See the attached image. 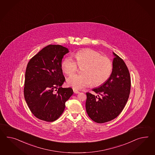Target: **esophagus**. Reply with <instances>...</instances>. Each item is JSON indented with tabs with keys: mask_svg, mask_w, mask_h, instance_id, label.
Returning a JSON list of instances; mask_svg holds the SVG:
<instances>
[{
	"mask_svg": "<svg viewBox=\"0 0 155 155\" xmlns=\"http://www.w3.org/2000/svg\"><path fill=\"white\" fill-rule=\"evenodd\" d=\"M73 92H74V94H78V93H80V92L78 90H75V89H73Z\"/></svg>",
	"mask_w": 155,
	"mask_h": 155,
	"instance_id": "34e87169",
	"label": "esophagus"
}]
</instances>
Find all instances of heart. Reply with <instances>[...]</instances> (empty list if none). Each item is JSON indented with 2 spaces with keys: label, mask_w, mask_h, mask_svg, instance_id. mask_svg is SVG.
Wrapping results in <instances>:
<instances>
[{
  "label": "heart",
  "mask_w": 155,
  "mask_h": 155,
  "mask_svg": "<svg viewBox=\"0 0 155 155\" xmlns=\"http://www.w3.org/2000/svg\"><path fill=\"white\" fill-rule=\"evenodd\" d=\"M75 61L71 57L64 59L61 64L63 72L71 75L77 69V65L82 68L81 74L69 77L67 84L75 89H82L91 86L101 85L108 80L113 71V63L107 57L91 49L80 51L74 54Z\"/></svg>",
  "instance_id": "b5f03b06"
}]
</instances>
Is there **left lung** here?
Here are the masks:
<instances>
[{"label": "left lung", "instance_id": "1", "mask_svg": "<svg viewBox=\"0 0 155 155\" xmlns=\"http://www.w3.org/2000/svg\"><path fill=\"white\" fill-rule=\"evenodd\" d=\"M113 71L104 84L87 92L86 109L88 116L97 123H104L114 119L124 108L129 99L131 79L124 60L113 52Z\"/></svg>", "mask_w": 155, "mask_h": 155}]
</instances>
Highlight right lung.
I'll list each match as a JSON object with an SVG mask.
<instances>
[{
	"label": "right lung",
	"mask_w": 155,
	"mask_h": 155,
	"mask_svg": "<svg viewBox=\"0 0 155 155\" xmlns=\"http://www.w3.org/2000/svg\"><path fill=\"white\" fill-rule=\"evenodd\" d=\"M69 52L61 45L44 47L30 60L25 71V101L39 119L56 120L63 113L65 102L73 95L72 88H63L65 81L61 67L64 56Z\"/></svg>",
	"instance_id": "1"
}]
</instances>
